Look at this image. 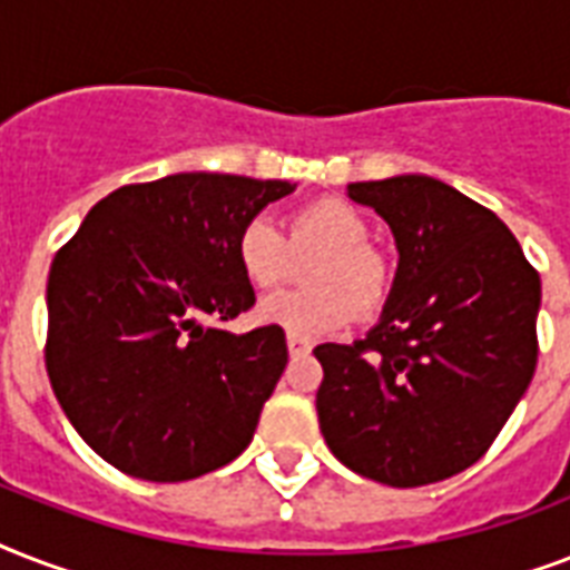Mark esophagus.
<instances>
[{"label":"esophagus","instance_id":"esophagus-1","mask_svg":"<svg viewBox=\"0 0 570 570\" xmlns=\"http://www.w3.org/2000/svg\"><path fill=\"white\" fill-rule=\"evenodd\" d=\"M286 348H289V355L293 357H302L311 352V343L304 337H295V334H286Z\"/></svg>","mask_w":570,"mask_h":570}]
</instances>
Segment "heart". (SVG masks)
<instances>
[{"instance_id": "b5f03b06", "label": "heart", "mask_w": 570, "mask_h": 570, "mask_svg": "<svg viewBox=\"0 0 570 570\" xmlns=\"http://www.w3.org/2000/svg\"><path fill=\"white\" fill-rule=\"evenodd\" d=\"M304 266V289L263 298L257 320L295 337L334 334L357 316H373L393 289V266L370 242V222L343 197H320L286 215V233L266 218H250L236 236V263L250 286L272 289Z\"/></svg>"}]
</instances>
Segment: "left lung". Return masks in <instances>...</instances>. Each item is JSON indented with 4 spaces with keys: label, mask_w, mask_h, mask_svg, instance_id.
I'll list each match as a JSON object with an SVG mask.
<instances>
[{
    "label": "left lung",
    "mask_w": 570,
    "mask_h": 570,
    "mask_svg": "<svg viewBox=\"0 0 570 570\" xmlns=\"http://www.w3.org/2000/svg\"><path fill=\"white\" fill-rule=\"evenodd\" d=\"M399 250L379 325L322 343L316 411L328 450L390 488L432 485L476 464L530 387L541 277L514 233L425 174L348 183Z\"/></svg>",
    "instance_id": "obj_1"
}]
</instances>
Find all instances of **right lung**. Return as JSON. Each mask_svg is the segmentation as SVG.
<instances>
[{
  "instance_id": "obj_1",
  "label": "right lung",
  "mask_w": 570,
  "mask_h": 570,
  "mask_svg": "<svg viewBox=\"0 0 570 570\" xmlns=\"http://www.w3.org/2000/svg\"><path fill=\"white\" fill-rule=\"evenodd\" d=\"M286 180L171 174L120 186L58 250L47 284V373L58 405L111 468L186 482L254 438L286 366L281 328L230 334L254 304L242 224Z\"/></svg>"
}]
</instances>
